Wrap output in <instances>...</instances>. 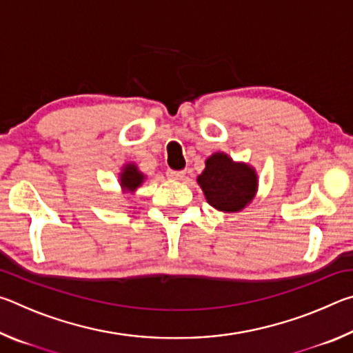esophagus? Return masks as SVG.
Instances as JSON below:
<instances>
[{
	"label": "esophagus",
	"mask_w": 353,
	"mask_h": 353,
	"mask_svg": "<svg viewBox=\"0 0 353 353\" xmlns=\"http://www.w3.org/2000/svg\"><path fill=\"white\" fill-rule=\"evenodd\" d=\"M183 176H185V171H174V170L166 171V177L171 179V181H181Z\"/></svg>",
	"instance_id": "1"
}]
</instances>
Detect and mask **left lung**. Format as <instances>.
Here are the masks:
<instances>
[{"label": "left lung", "instance_id": "obj_1", "mask_svg": "<svg viewBox=\"0 0 353 353\" xmlns=\"http://www.w3.org/2000/svg\"><path fill=\"white\" fill-rule=\"evenodd\" d=\"M198 183L213 208L236 213L254 201L259 191V174L252 165L235 162L225 152H214L207 157Z\"/></svg>", "mask_w": 353, "mask_h": 353}]
</instances>
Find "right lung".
I'll return each instance as SVG.
<instances>
[{"label":"right lung","mask_w":353,"mask_h":353,"mask_svg":"<svg viewBox=\"0 0 353 353\" xmlns=\"http://www.w3.org/2000/svg\"><path fill=\"white\" fill-rule=\"evenodd\" d=\"M146 181V176L139 170L134 162L124 163L121 171L118 174V182L121 185L124 194H134L137 188H140L143 182Z\"/></svg>","instance_id":"add662e5"}]
</instances>
